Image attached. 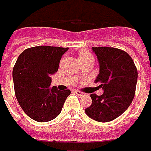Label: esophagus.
<instances>
[{
    "label": "esophagus",
    "instance_id": "34e87169",
    "mask_svg": "<svg viewBox=\"0 0 151 151\" xmlns=\"http://www.w3.org/2000/svg\"><path fill=\"white\" fill-rule=\"evenodd\" d=\"M75 93L78 95V96H81V97H86L87 96V94L85 93H83V92H81L79 90H76Z\"/></svg>",
    "mask_w": 151,
    "mask_h": 151
}]
</instances>
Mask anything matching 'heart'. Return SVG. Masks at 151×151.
<instances>
[{
	"instance_id": "heart-1",
	"label": "heart",
	"mask_w": 151,
	"mask_h": 151,
	"mask_svg": "<svg viewBox=\"0 0 151 151\" xmlns=\"http://www.w3.org/2000/svg\"><path fill=\"white\" fill-rule=\"evenodd\" d=\"M78 58H79V61H86L88 59H93V55L91 53H89L87 50H82L78 53Z\"/></svg>"
}]
</instances>
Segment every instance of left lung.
<instances>
[{
  "instance_id": "1",
  "label": "left lung",
  "mask_w": 151,
  "mask_h": 151,
  "mask_svg": "<svg viewBox=\"0 0 151 151\" xmlns=\"http://www.w3.org/2000/svg\"><path fill=\"white\" fill-rule=\"evenodd\" d=\"M100 65L95 80L101 96L91 94L92 104L85 109L90 118L108 122L117 118L131 105L136 93L137 68L127 52L112 47H93Z\"/></svg>"
}]
</instances>
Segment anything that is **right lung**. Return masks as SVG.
I'll return each instance as SVG.
<instances>
[{
    "instance_id": "add662e5",
    "label": "right lung",
    "mask_w": 151,
    "mask_h": 151,
    "mask_svg": "<svg viewBox=\"0 0 151 151\" xmlns=\"http://www.w3.org/2000/svg\"><path fill=\"white\" fill-rule=\"evenodd\" d=\"M68 48L35 46L24 50L13 68L16 99L25 114L39 122L57 117L69 89L50 88L51 75L58 71L59 62Z\"/></svg>"
}]
</instances>
